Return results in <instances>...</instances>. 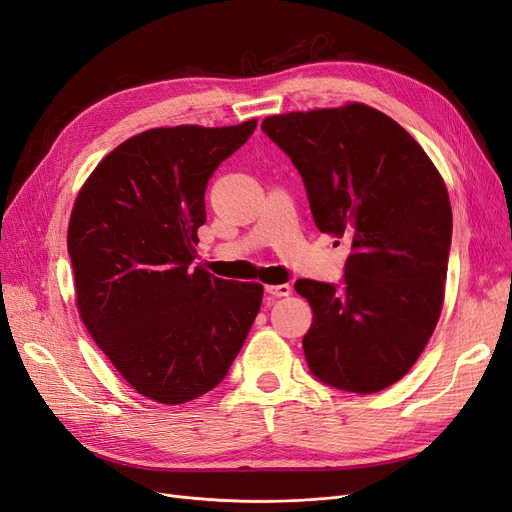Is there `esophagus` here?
I'll use <instances>...</instances> for the list:
<instances>
[{"mask_svg":"<svg viewBox=\"0 0 512 512\" xmlns=\"http://www.w3.org/2000/svg\"><path fill=\"white\" fill-rule=\"evenodd\" d=\"M266 293H270L272 297H289L291 295V285H268Z\"/></svg>","mask_w":512,"mask_h":512,"instance_id":"obj_1","label":"esophagus"}]
</instances>
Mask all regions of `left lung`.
I'll list each match as a JSON object with an SVG mask.
<instances>
[{"instance_id":"8db88e82","label":"left lung","mask_w":512,"mask_h":512,"mask_svg":"<svg viewBox=\"0 0 512 512\" xmlns=\"http://www.w3.org/2000/svg\"><path fill=\"white\" fill-rule=\"evenodd\" d=\"M261 130L301 175L318 230L350 242L342 285L295 282L314 312L308 367L331 388L380 392L437 327L451 249L445 183L403 126L361 103L272 116Z\"/></svg>"}]
</instances>
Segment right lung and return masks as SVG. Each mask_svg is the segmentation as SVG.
Wrapping results in <instances>:
<instances>
[{
	"label": "right lung",
	"instance_id": "right-lung-1",
	"mask_svg": "<svg viewBox=\"0 0 512 512\" xmlns=\"http://www.w3.org/2000/svg\"><path fill=\"white\" fill-rule=\"evenodd\" d=\"M255 128L145 130L105 156L73 204L67 251L80 316L151 401L181 405L213 390L259 314L257 282L192 266L206 183Z\"/></svg>",
	"mask_w": 512,
	"mask_h": 512
}]
</instances>
